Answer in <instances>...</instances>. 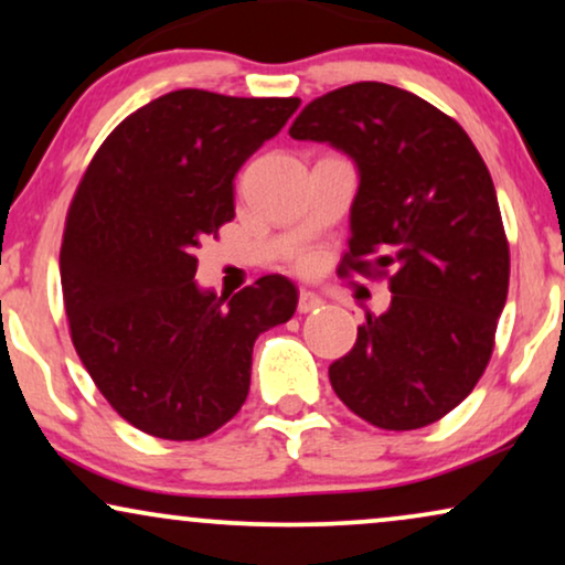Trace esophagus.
<instances>
[{
	"instance_id": "obj_1",
	"label": "esophagus",
	"mask_w": 565,
	"mask_h": 565,
	"mask_svg": "<svg viewBox=\"0 0 565 565\" xmlns=\"http://www.w3.org/2000/svg\"><path fill=\"white\" fill-rule=\"evenodd\" d=\"M320 305H323V299H320L316 291H299V302H297L299 312H312L318 310Z\"/></svg>"
}]
</instances>
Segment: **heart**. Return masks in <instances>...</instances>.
<instances>
[{
	"instance_id": "b5f03b06",
	"label": "heart",
	"mask_w": 565,
	"mask_h": 565,
	"mask_svg": "<svg viewBox=\"0 0 565 565\" xmlns=\"http://www.w3.org/2000/svg\"><path fill=\"white\" fill-rule=\"evenodd\" d=\"M312 263H316V260H312V255H302V258H299V268H302V270H310V268H312Z\"/></svg>"
}]
</instances>
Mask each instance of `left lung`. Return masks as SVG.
Returning <instances> with one entry per match:
<instances>
[{"label": "left lung", "instance_id": "8db88e82", "mask_svg": "<svg viewBox=\"0 0 565 565\" xmlns=\"http://www.w3.org/2000/svg\"><path fill=\"white\" fill-rule=\"evenodd\" d=\"M289 135L354 159L360 190L339 274L388 278L394 295L328 367L335 396L383 430L438 423L488 367L509 295V239L480 151L456 119L385 83L326 93Z\"/></svg>", "mask_w": 565, "mask_h": 565}]
</instances>
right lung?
<instances>
[{"mask_svg":"<svg viewBox=\"0 0 565 565\" xmlns=\"http://www.w3.org/2000/svg\"><path fill=\"white\" fill-rule=\"evenodd\" d=\"M299 98L182 88L102 142L70 203L60 253L75 352L138 430L198 440L242 409L253 344L297 310L287 276L226 299L198 289L195 249L234 218V174Z\"/></svg>","mask_w":565,"mask_h":565,"instance_id":"1","label":"right lung"}]
</instances>
